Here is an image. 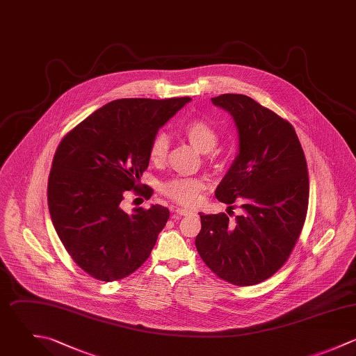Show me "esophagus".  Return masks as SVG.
<instances>
[{"mask_svg": "<svg viewBox=\"0 0 356 356\" xmlns=\"http://www.w3.org/2000/svg\"><path fill=\"white\" fill-rule=\"evenodd\" d=\"M176 213L180 215V216H184V215H190L193 212L190 209H186V208H176Z\"/></svg>", "mask_w": 356, "mask_h": 356, "instance_id": "34e87169", "label": "esophagus"}]
</instances>
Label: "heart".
<instances>
[{
	"label": "heart",
	"instance_id": "heart-1",
	"mask_svg": "<svg viewBox=\"0 0 356 356\" xmlns=\"http://www.w3.org/2000/svg\"><path fill=\"white\" fill-rule=\"evenodd\" d=\"M184 136L201 152H209L219 141L218 130L205 119H193L184 126ZM169 154V137L158 133L149 145V159L154 163H162ZM205 188V180L201 177H176L163 184V193L170 200L191 207L200 200L201 191Z\"/></svg>",
	"mask_w": 356,
	"mask_h": 356
}]
</instances>
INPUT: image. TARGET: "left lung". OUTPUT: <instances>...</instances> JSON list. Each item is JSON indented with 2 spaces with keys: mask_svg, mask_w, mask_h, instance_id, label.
I'll list each match as a JSON object with an SVG mask.
<instances>
[{
  "mask_svg": "<svg viewBox=\"0 0 356 356\" xmlns=\"http://www.w3.org/2000/svg\"><path fill=\"white\" fill-rule=\"evenodd\" d=\"M230 112L240 138L238 155L215 195L238 202L243 213L201 216L195 247L205 265L234 286H254L272 277L291 255L302 232L309 176L293 124L243 94L212 98ZM230 215V213H229Z\"/></svg>",
  "mask_w": 356,
  "mask_h": 356,
  "instance_id": "8db88e82",
  "label": "left lung"
}]
</instances>
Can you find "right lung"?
Returning <instances> with one entry per match:
<instances>
[{"label": "right lung", "mask_w": 356, "mask_h": 356, "mask_svg": "<svg viewBox=\"0 0 356 356\" xmlns=\"http://www.w3.org/2000/svg\"><path fill=\"white\" fill-rule=\"evenodd\" d=\"M191 98H122L92 112L60 140L48 177L52 225L74 264L91 277L116 282L149 257L169 209L152 205L126 213L133 190L149 198L140 176L149 163V145Z\"/></svg>", "instance_id": "add662e5"}]
</instances>
